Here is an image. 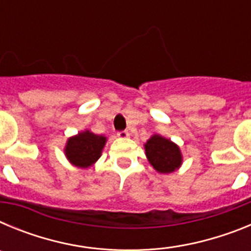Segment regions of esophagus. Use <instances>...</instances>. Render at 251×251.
Listing matches in <instances>:
<instances>
[{"mask_svg":"<svg viewBox=\"0 0 251 251\" xmlns=\"http://www.w3.org/2000/svg\"><path fill=\"white\" fill-rule=\"evenodd\" d=\"M117 136H118L119 138H122V139H126V138H128V137H129V133H128L127 130H122V132H118V134H117Z\"/></svg>","mask_w":251,"mask_h":251,"instance_id":"1","label":"esophagus"}]
</instances>
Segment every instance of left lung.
Segmentation results:
<instances>
[{
    "mask_svg": "<svg viewBox=\"0 0 251 251\" xmlns=\"http://www.w3.org/2000/svg\"><path fill=\"white\" fill-rule=\"evenodd\" d=\"M145 150L150 163L159 174H171L182 163V154L178 146L159 134H153L148 139Z\"/></svg>",
    "mask_w": 251,
    "mask_h": 251,
    "instance_id": "left-lung-1",
    "label": "left lung"
}]
</instances>
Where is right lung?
Masks as SVG:
<instances>
[{
  "label": "right lung",
  "mask_w": 251,
  "mask_h": 251,
  "mask_svg": "<svg viewBox=\"0 0 251 251\" xmlns=\"http://www.w3.org/2000/svg\"><path fill=\"white\" fill-rule=\"evenodd\" d=\"M106 143V137L94 134L90 130L77 133L66 142L65 156L72 165L79 168H88L101 156Z\"/></svg>",
  "instance_id": "1"
}]
</instances>
